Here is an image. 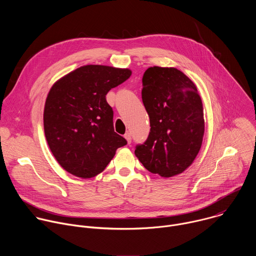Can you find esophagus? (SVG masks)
I'll return each mask as SVG.
<instances>
[{
	"label": "esophagus",
	"instance_id": "obj_1",
	"mask_svg": "<svg viewBox=\"0 0 256 256\" xmlns=\"http://www.w3.org/2000/svg\"><path fill=\"white\" fill-rule=\"evenodd\" d=\"M124 138H126V140H128V144L132 142V134H130V132H126V134H124Z\"/></svg>",
	"mask_w": 256,
	"mask_h": 256
}]
</instances>
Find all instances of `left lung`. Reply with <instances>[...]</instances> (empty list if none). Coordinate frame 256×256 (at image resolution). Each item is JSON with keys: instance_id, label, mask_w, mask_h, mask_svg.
I'll use <instances>...</instances> for the list:
<instances>
[{"instance_id": "8db88e82", "label": "left lung", "mask_w": 256, "mask_h": 256, "mask_svg": "<svg viewBox=\"0 0 256 256\" xmlns=\"http://www.w3.org/2000/svg\"><path fill=\"white\" fill-rule=\"evenodd\" d=\"M142 99L151 128L136 156L151 173L166 178L182 173L198 156L204 132L196 86L175 68L151 66L142 76Z\"/></svg>"}]
</instances>
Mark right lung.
<instances>
[{"mask_svg":"<svg viewBox=\"0 0 256 256\" xmlns=\"http://www.w3.org/2000/svg\"><path fill=\"white\" fill-rule=\"evenodd\" d=\"M130 75L128 68L87 64L50 88L44 112V134L52 155L68 173L94 177L126 144L114 132V110L106 94Z\"/></svg>","mask_w":256,"mask_h":256,"instance_id":"add662e5","label":"right lung"}]
</instances>
